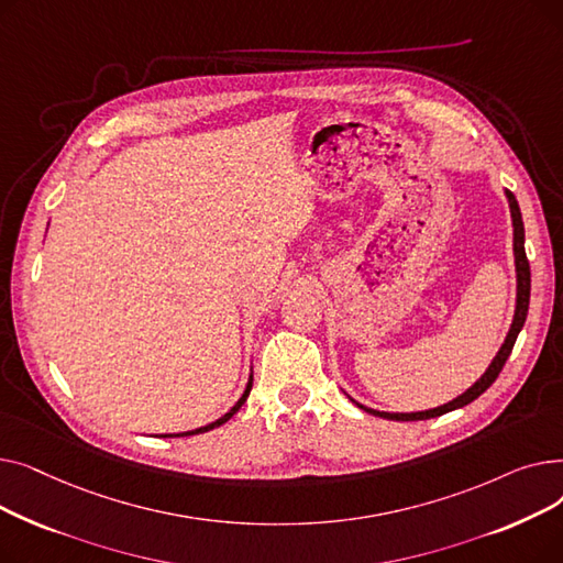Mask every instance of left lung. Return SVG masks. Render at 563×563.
I'll return each mask as SVG.
<instances>
[{
    "instance_id": "1",
    "label": "left lung",
    "mask_w": 563,
    "mask_h": 563,
    "mask_svg": "<svg viewBox=\"0 0 563 563\" xmlns=\"http://www.w3.org/2000/svg\"><path fill=\"white\" fill-rule=\"evenodd\" d=\"M507 198H509V207H511V219H514V255H516V274H518V299H516V314H514V323L509 329V335L505 340V344H501V349L497 351V356L493 358V363L488 365L486 374L472 386L470 390H465L461 397H456L454 401L445 404V406H438V408H431V410H422V412H380V410H374V408H367L358 401H353L356 406H361L363 410L372 412V416H378V418H386V420H397V422H412V420H431V418H438V416H445V412L450 410H456L470 401H475L479 395H484L490 386L493 380L499 376L501 367H505L507 358L511 356L514 351V344H516V338L520 333V329L525 327V319H527V310H529V289H531V274H529V262H527V255H525V225H522V214H520V207H518V200L511 191H507Z\"/></svg>"
}]
</instances>
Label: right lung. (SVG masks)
I'll return each instance as SVG.
<instances>
[{
  "mask_svg": "<svg viewBox=\"0 0 563 563\" xmlns=\"http://www.w3.org/2000/svg\"><path fill=\"white\" fill-rule=\"evenodd\" d=\"M251 386H253V378L249 380V386H246V390H244V395H242V399L240 401H236L228 412H225V416L223 418H219L217 422H212V424H207V427H200V429H196V431H185V433H175L177 438H180V435H194V433H205V431H210V429H214V427H221V424H225L232 416H234V412L236 410H240L242 406H244V401H246V397H249V393H251Z\"/></svg>",
  "mask_w": 563,
  "mask_h": 563,
  "instance_id": "add662e5",
  "label": "right lung"
}]
</instances>
